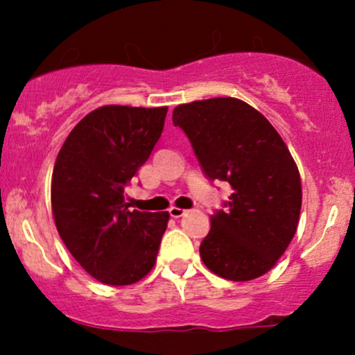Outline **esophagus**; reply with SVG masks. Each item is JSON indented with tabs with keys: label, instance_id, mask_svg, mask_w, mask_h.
I'll return each mask as SVG.
<instances>
[{
	"label": "esophagus",
	"instance_id": "obj_1",
	"mask_svg": "<svg viewBox=\"0 0 355 355\" xmlns=\"http://www.w3.org/2000/svg\"><path fill=\"white\" fill-rule=\"evenodd\" d=\"M168 214H170V217H172V218H180V217H183V215L187 214V210L178 209V207H170Z\"/></svg>",
	"mask_w": 355,
	"mask_h": 355
}]
</instances>
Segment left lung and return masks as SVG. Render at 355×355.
<instances>
[{
    "label": "left lung",
    "instance_id": "obj_1",
    "mask_svg": "<svg viewBox=\"0 0 355 355\" xmlns=\"http://www.w3.org/2000/svg\"><path fill=\"white\" fill-rule=\"evenodd\" d=\"M172 118L205 177L234 190L225 210L210 217L203 263L235 282L267 274L294 239L302 207L299 168L282 137L262 113L232 96L178 105Z\"/></svg>",
    "mask_w": 355,
    "mask_h": 355
}]
</instances>
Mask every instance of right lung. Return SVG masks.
<instances>
[{
  "label": "right lung",
  "instance_id": "right-lung-1",
  "mask_svg": "<svg viewBox=\"0 0 355 355\" xmlns=\"http://www.w3.org/2000/svg\"><path fill=\"white\" fill-rule=\"evenodd\" d=\"M168 108L107 105L64 140L51 178L56 229L70 254L107 285H130L152 270L168 211L128 210L125 187L148 160Z\"/></svg>",
  "mask_w": 355,
  "mask_h": 355
}]
</instances>
